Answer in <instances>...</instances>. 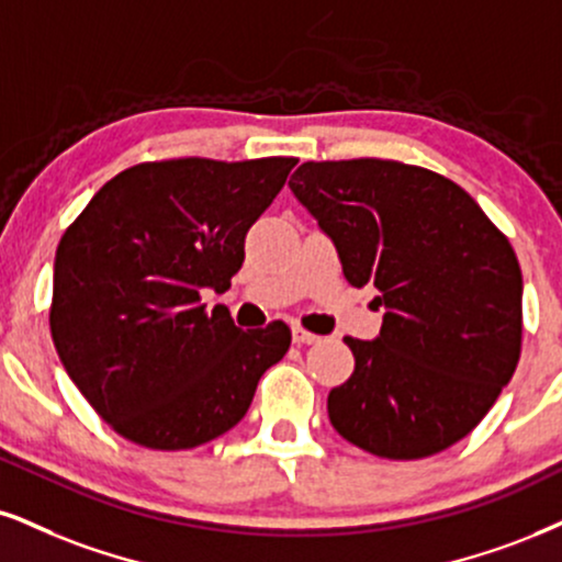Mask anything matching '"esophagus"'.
Wrapping results in <instances>:
<instances>
[{
  "label": "esophagus",
  "mask_w": 562,
  "mask_h": 562,
  "mask_svg": "<svg viewBox=\"0 0 562 562\" xmlns=\"http://www.w3.org/2000/svg\"><path fill=\"white\" fill-rule=\"evenodd\" d=\"M292 341L296 346H313V344H321V336L310 334V330H304V328H300V325H296V328H292Z\"/></svg>",
  "instance_id": "34e87169"
}]
</instances>
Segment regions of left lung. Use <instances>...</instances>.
<instances>
[{
  "label": "left lung",
  "instance_id": "obj_1",
  "mask_svg": "<svg viewBox=\"0 0 562 562\" xmlns=\"http://www.w3.org/2000/svg\"><path fill=\"white\" fill-rule=\"evenodd\" d=\"M289 187L334 241L346 281L378 289L385 310L372 341L344 338L355 372L330 391V425L396 461L467 438L521 355L510 241L459 184L419 166L307 161Z\"/></svg>",
  "mask_w": 562,
  "mask_h": 562
}]
</instances>
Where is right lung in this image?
<instances>
[{"label":"right lung","instance_id":"add662e5","mask_svg":"<svg viewBox=\"0 0 562 562\" xmlns=\"http://www.w3.org/2000/svg\"><path fill=\"white\" fill-rule=\"evenodd\" d=\"M296 158L140 164L90 198L54 258L52 338L67 375L122 438L195 448L245 417L289 351L276 321L241 330L200 292H226L249 226Z\"/></svg>","mask_w":562,"mask_h":562}]
</instances>
